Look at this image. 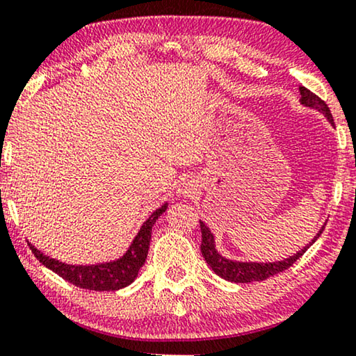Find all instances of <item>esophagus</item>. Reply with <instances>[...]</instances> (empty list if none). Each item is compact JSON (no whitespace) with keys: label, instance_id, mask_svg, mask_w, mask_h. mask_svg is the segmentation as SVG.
I'll return each mask as SVG.
<instances>
[{"label":"esophagus","instance_id":"34e87169","mask_svg":"<svg viewBox=\"0 0 356 356\" xmlns=\"http://www.w3.org/2000/svg\"><path fill=\"white\" fill-rule=\"evenodd\" d=\"M197 184L194 179H183L178 186V194L179 196H191V194L196 191Z\"/></svg>","mask_w":356,"mask_h":356}]
</instances>
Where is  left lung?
<instances>
[{
	"label": "left lung",
	"instance_id": "left-lung-1",
	"mask_svg": "<svg viewBox=\"0 0 356 356\" xmlns=\"http://www.w3.org/2000/svg\"><path fill=\"white\" fill-rule=\"evenodd\" d=\"M300 95H301V105L308 106V108L318 110L319 113H323L330 124L334 126V118L330 115L329 106L325 105V102L319 99L318 95H314L313 92H309L305 87H300ZM201 223V233H202V243H201V252L204 256V259L211 269L216 272L218 277L225 279L228 282H235V284H250V282H259V280H266L269 277L279 274V272H284L285 269H289L290 266H293V262L296 259H300L301 256L308 251V248L313 245V243L318 240L323 233L325 223L321 227V230L318 232L313 240H311L308 245H306L303 250H300L298 252H295L293 256L286 257V259L282 261H274V262H245V261H235V259H228V257L222 256L220 252L217 251L216 248V236L211 232L206 223L202 220Z\"/></svg>",
	"mask_w": 356,
	"mask_h": 356
}]
</instances>
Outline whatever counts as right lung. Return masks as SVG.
<instances>
[{
	"label": "right lung",
	"mask_w": 356,
	"mask_h": 356,
	"mask_svg": "<svg viewBox=\"0 0 356 356\" xmlns=\"http://www.w3.org/2000/svg\"><path fill=\"white\" fill-rule=\"evenodd\" d=\"M167 207L168 202H165L163 206H160L157 209V211L150 213V217L143 223V227H140L138 235L134 236L128 251L115 261L99 262V264L90 266L66 264V262L56 261L50 256L43 254L40 250H37V248L31 245V243H29V246H31L33 256H35L43 266L63 277V279L70 282V284L86 290L115 291L133 284L136 277H138L139 269L144 266L145 259H147L154 223L157 222V218L162 216L165 211H167Z\"/></svg>",
	"instance_id": "1"
}]
</instances>
